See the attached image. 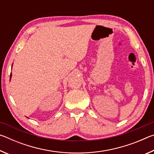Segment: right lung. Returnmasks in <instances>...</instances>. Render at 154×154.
<instances>
[{
    "instance_id": "obj_1",
    "label": "right lung",
    "mask_w": 154,
    "mask_h": 154,
    "mask_svg": "<svg viewBox=\"0 0 154 154\" xmlns=\"http://www.w3.org/2000/svg\"><path fill=\"white\" fill-rule=\"evenodd\" d=\"M12 66H13V64H12ZM12 66H11V69H12ZM11 76H12V74H11V75H10V81H11Z\"/></svg>"
}]
</instances>
